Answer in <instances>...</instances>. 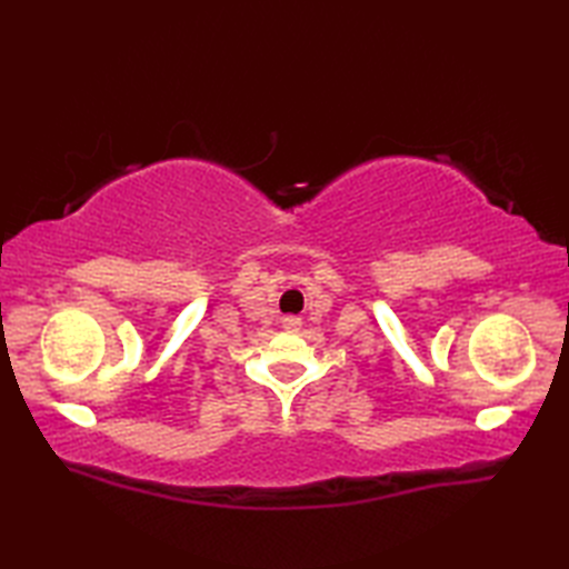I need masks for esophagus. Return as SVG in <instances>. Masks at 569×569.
Instances as JSON below:
<instances>
[{
    "instance_id": "obj_1",
    "label": "esophagus",
    "mask_w": 569,
    "mask_h": 569,
    "mask_svg": "<svg viewBox=\"0 0 569 569\" xmlns=\"http://www.w3.org/2000/svg\"><path fill=\"white\" fill-rule=\"evenodd\" d=\"M300 318H293V316H288V318H283V328L288 330V332H296V330H300Z\"/></svg>"
}]
</instances>
